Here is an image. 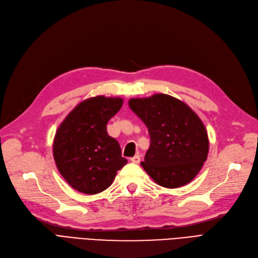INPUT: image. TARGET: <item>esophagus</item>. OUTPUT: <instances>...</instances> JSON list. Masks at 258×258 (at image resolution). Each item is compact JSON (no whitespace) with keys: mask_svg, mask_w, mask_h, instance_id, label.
I'll list each match as a JSON object with an SVG mask.
<instances>
[{"mask_svg":"<svg viewBox=\"0 0 258 258\" xmlns=\"http://www.w3.org/2000/svg\"><path fill=\"white\" fill-rule=\"evenodd\" d=\"M130 161H131L132 163H140V161H141V157H140L139 155H137V156H135V157L130 158Z\"/></svg>","mask_w":258,"mask_h":258,"instance_id":"34e87169","label":"esophagus"}]
</instances>
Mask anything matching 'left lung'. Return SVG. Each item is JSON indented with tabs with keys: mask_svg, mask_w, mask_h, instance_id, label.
Wrapping results in <instances>:
<instances>
[{
	"mask_svg": "<svg viewBox=\"0 0 258 258\" xmlns=\"http://www.w3.org/2000/svg\"><path fill=\"white\" fill-rule=\"evenodd\" d=\"M130 109L148 128L150 145L141 165L164 188L189 183L207 160L208 135L189 105L165 94L132 98Z\"/></svg>",
	"mask_w": 258,
	"mask_h": 258,
	"instance_id": "obj_1",
	"label": "left lung"
}]
</instances>
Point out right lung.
Instances as JSON below:
<instances>
[{
    "instance_id": "1",
    "label": "right lung",
    "mask_w": 258,
    "mask_h": 258,
    "mask_svg": "<svg viewBox=\"0 0 258 258\" xmlns=\"http://www.w3.org/2000/svg\"><path fill=\"white\" fill-rule=\"evenodd\" d=\"M121 105L118 97L88 98L80 102L56 130L53 157L60 175L77 191H104L127 163L118 142L106 132V123Z\"/></svg>"
}]
</instances>
